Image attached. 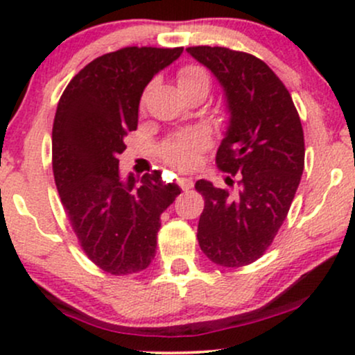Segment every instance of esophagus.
<instances>
[{"label":"esophagus","instance_id":"1","mask_svg":"<svg viewBox=\"0 0 355 355\" xmlns=\"http://www.w3.org/2000/svg\"><path fill=\"white\" fill-rule=\"evenodd\" d=\"M177 182L183 191L190 190L191 187H193V178H190V177H180Z\"/></svg>","mask_w":355,"mask_h":355}]
</instances>
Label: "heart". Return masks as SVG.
<instances>
[{
	"label": "heart",
	"instance_id": "1",
	"mask_svg": "<svg viewBox=\"0 0 355 355\" xmlns=\"http://www.w3.org/2000/svg\"><path fill=\"white\" fill-rule=\"evenodd\" d=\"M178 87L180 89L205 87L209 88V76L200 67H185L178 71ZM203 137L198 133H187L178 138H173L162 150V155L166 162L178 166H189L193 164L197 157V150L203 145Z\"/></svg>",
	"mask_w": 355,
	"mask_h": 355
}]
</instances>
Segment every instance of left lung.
<instances>
[{
    "instance_id": "obj_1",
    "label": "left lung",
    "mask_w": 355,
    "mask_h": 355,
    "mask_svg": "<svg viewBox=\"0 0 355 355\" xmlns=\"http://www.w3.org/2000/svg\"><path fill=\"white\" fill-rule=\"evenodd\" d=\"M211 71L225 98L227 130L217 164L237 175L232 190L198 180L205 198L197 239L222 267H242L263 255L287 217L304 172V132L291 93L262 60L222 46L187 48Z\"/></svg>"
}]
</instances>
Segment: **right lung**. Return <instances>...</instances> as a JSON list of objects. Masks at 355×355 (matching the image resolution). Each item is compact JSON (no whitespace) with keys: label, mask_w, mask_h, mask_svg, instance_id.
Segmentation results:
<instances>
[{"label":"right lung","mask_w":355,"mask_h":355,"mask_svg":"<svg viewBox=\"0 0 355 355\" xmlns=\"http://www.w3.org/2000/svg\"><path fill=\"white\" fill-rule=\"evenodd\" d=\"M183 48H137L100 56L75 75L53 123V175L81 248L112 275L144 270L157 252L160 215L180 195L160 173H120L123 138L137 130L146 85Z\"/></svg>","instance_id":"add662e5"}]
</instances>
